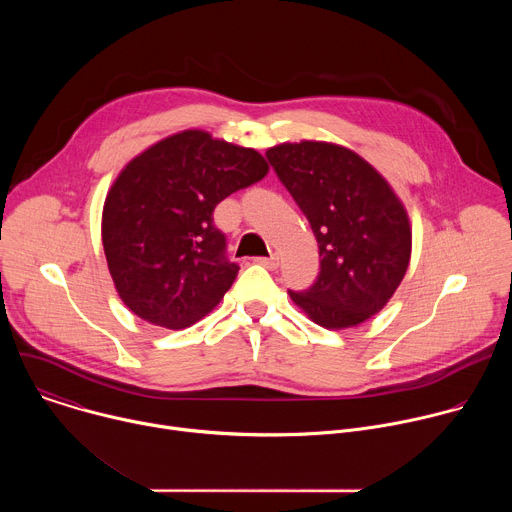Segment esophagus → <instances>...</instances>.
I'll return each instance as SVG.
<instances>
[{
    "instance_id": "obj_1",
    "label": "esophagus",
    "mask_w": 512,
    "mask_h": 512,
    "mask_svg": "<svg viewBox=\"0 0 512 512\" xmlns=\"http://www.w3.org/2000/svg\"><path fill=\"white\" fill-rule=\"evenodd\" d=\"M259 265H263V267H267V269H277V265H279V259H277V255H271V257H257L255 259Z\"/></svg>"
}]
</instances>
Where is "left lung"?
I'll return each instance as SVG.
<instances>
[{
  "label": "left lung",
  "mask_w": 512,
  "mask_h": 512,
  "mask_svg": "<svg viewBox=\"0 0 512 512\" xmlns=\"http://www.w3.org/2000/svg\"><path fill=\"white\" fill-rule=\"evenodd\" d=\"M265 158L306 214L322 257L314 285L289 289V298L328 330L381 312L411 257L409 216L389 182L352 150L326 141L281 143Z\"/></svg>",
  "instance_id": "obj_1"
}]
</instances>
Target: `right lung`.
<instances>
[{"mask_svg": "<svg viewBox=\"0 0 512 512\" xmlns=\"http://www.w3.org/2000/svg\"><path fill=\"white\" fill-rule=\"evenodd\" d=\"M269 172L265 158L188 129L158 141L117 176L103 206V249L123 304L170 330L208 314L239 265L212 212Z\"/></svg>", "mask_w": 512, "mask_h": 512, "instance_id": "add662e5", "label": "right lung"}]
</instances>
